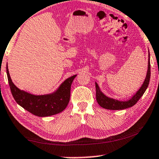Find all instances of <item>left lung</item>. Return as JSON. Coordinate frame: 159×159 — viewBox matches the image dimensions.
<instances>
[{"label": "left lung", "mask_w": 159, "mask_h": 159, "mask_svg": "<svg viewBox=\"0 0 159 159\" xmlns=\"http://www.w3.org/2000/svg\"><path fill=\"white\" fill-rule=\"evenodd\" d=\"M150 78H151V64H150V53H148V65L146 77H145V80L144 82H143V85L139 89L138 92L132 96V98H130L127 101H119L118 100L110 98L106 96L101 92L98 84L95 83L97 102L101 107L109 110H122L125 109V108L132 107L134 104H136L137 102L139 101V99L144 94V93L145 92V90H146L149 84Z\"/></svg>", "instance_id": "1"}]
</instances>
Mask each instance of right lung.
I'll list each match as a JSON object with an SVG mask.
<instances>
[{"label": "right lung", "instance_id": "1", "mask_svg": "<svg viewBox=\"0 0 159 159\" xmlns=\"http://www.w3.org/2000/svg\"><path fill=\"white\" fill-rule=\"evenodd\" d=\"M6 73L11 91L16 103L31 114L41 117L58 114L66 108L70 99L71 83L77 76H71L66 79L52 94L34 95L20 90L15 86L11 79L7 65Z\"/></svg>", "mask_w": 159, "mask_h": 159}]
</instances>
